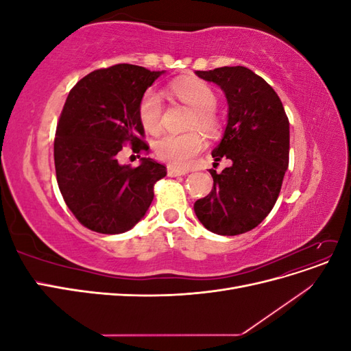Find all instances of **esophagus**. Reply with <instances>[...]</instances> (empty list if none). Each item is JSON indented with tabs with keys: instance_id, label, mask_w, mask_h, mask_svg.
<instances>
[{
	"instance_id": "34e87169",
	"label": "esophagus",
	"mask_w": 351,
	"mask_h": 351,
	"mask_svg": "<svg viewBox=\"0 0 351 351\" xmlns=\"http://www.w3.org/2000/svg\"><path fill=\"white\" fill-rule=\"evenodd\" d=\"M167 173H168L169 177H178V176H186L189 171H187V169H180V168L168 165Z\"/></svg>"
}]
</instances>
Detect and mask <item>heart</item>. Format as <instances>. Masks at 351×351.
<instances>
[{"instance_id": "1", "label": "heart", "mask_w": 351, "mask_h": 351, "mask_svg": "<svg viewBox=\"0 0 351 351\" xmlns=\"http://www.w3.org/2000/svg\"><path fill=\"white\" fill-rule=\"evenodd\" d=\"M171 93L186 104L193 112L187 127H197L209 137H215L221 132V119L215 111L217 93L209 84L199 79H184L171 84ZM139 120L146 132L158 133L162 127V101L161 95L154 89H147L139 101ZM197 130L186 133H167L154 143L156 156L169 165L186 168L192 165L195 158L205 147V137Z\"/></svg>"}]
</instances>
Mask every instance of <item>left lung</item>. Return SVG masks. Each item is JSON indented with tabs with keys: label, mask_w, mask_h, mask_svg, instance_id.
<instances>
[{
	"label": "left lung",
	"mask_w": 351,
	"mask_h": 351,
	"mask_svg": "<svg viewBox=\"0 0 351 351\" xmlns=\"http://www.w3.org/2000/svg\"><path fill=\"white\" fill-rule=\"evenodd\" d=\"M196 74L226 93L227 127L212 158L232 164L219 174L209 169L214 187L195 202V214L215 234H243L258 227L278 199L289 168L290 123L277 92L247 67Z\"/></svg>",
	"instance_id": "1"
}]
</instances>
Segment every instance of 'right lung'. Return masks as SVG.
<instances>
[{"mask_svg":"<svg viewBox=\"0 0 351 351\" xmlns=\"http://www.w3.org/2000/svg\"><path fill=\"white\" fill-rule=\"evenodd\" d=\"M162 71L117 64L80 79L61 111L54 141L57 183L82 226L120 234L139 222L154 200V186L167 168L152 158L121 165L119 152H147L139 101Z\"/></svg>","mask_w":351,"mask_h":351,"instance_id":"right-lung-1","label":"right lung"}]
</instances>
